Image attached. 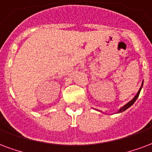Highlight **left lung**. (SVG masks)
<instances>
[{
    "instance_id": "obj_1",
    "label": "left lung",
    "mask_w": 152,
    "mask_h": 152,
    "mask_svg": "<svg viewBox=\"0 0 152 152\" xmlns=\"http://www.w3.org/2000/svg\"><path fill=\"white\" fill-rule=\"evenodd\" d=\"M142 85H143V81H142V85H141V87H140V88H139V92L137 93V94H136L135 96H134V98L132 99L131 101H130V102H128V103H126V104H125V105H123V106H122V107L121 108V109H120V110H119L118 111V112H117V113H122V112L125 111V110H127L128 108L130 107V106H131V105H132V104H133L135 102V101H136V100H137V98L139 97V93H140V91H141V89H142Z\"/></svg>"
}]
</instances>
